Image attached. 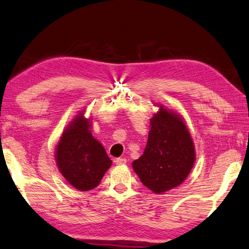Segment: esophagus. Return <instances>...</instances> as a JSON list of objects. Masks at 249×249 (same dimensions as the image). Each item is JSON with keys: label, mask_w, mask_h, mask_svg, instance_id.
Instances as JSON below:
<instances>
[{"label": "esophagus", "mask_w": 249, "mask_h": 249, "mask_svg": "<svg viewBox=\"0 0 249 249\" xmlns=\"http://www.w3.org/2000/svg\"><path fill=\"white\" fill-rule=\"evenodd\" d=\"M114 163H116L117 165H122V164L127 163V160H125V158L119 157V158H116V160H114Z\"/></svg>", "instance_id": "34e87169"}]
</instances>
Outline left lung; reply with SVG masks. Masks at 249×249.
Wrapping results in <instances>:
<instances>
[{"label":"left lung","mask_w":249,"mask_h":249,"mask_svg":"<svg viewBox=\"0 0 249 249\" xmlns=\"http://www.w3.org/2000/svg\"><path fill=\"white\" fill-rule=\"evenodd\" d=\"M146 148L133 160V171L155 193L176 187L187 178L196 160L194 145L186 125L178 114L160 107L150 119Z\"/></svg>","instance_id":"left-lung-1"}]
</instances>
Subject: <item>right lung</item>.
Here are the masks:
<instances>
[{
    "label": "right lung",
    "mask_w": 249,
    "mask_h": 249,
    "mask_svg": "<svg viewBox=\"0 0 249 249\" xmlns=\"http://www.w3.org/2000/svg\"><path fill=\"white\" fill-rule=\"evenodd\" d=\"M89 127V121L80 114L66 128L56 149L60 173L71 185L81 191L98 186L112 164L104 147L93 138Z\"/></svg>",
    "instance_id": "right-lung-1"
}]
</instances>
